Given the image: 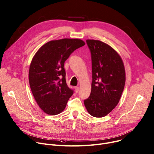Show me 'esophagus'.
<instances>
[{
	"instance_id": "esophagus-1",
	"label": "esophagus",
	"mask_w": 154,
	"mask_h": 154,
	"mask_svg": "<svg viewBox=\"0 0 154 154\" xmlns=\"http://www.w3.org/2000/svg\"><path fill=\"white\" fill-rule=\"evenodd\" d=\"M75 92L76 93H78V91H79V87H78V86H76L75 88Z\"/></svg>"
}]
</instances>
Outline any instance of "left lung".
<instances>
[{"label":"left lung","instance_id":"8db88e82","mask_svg":"<svg viewBox=\"0 0 154 154\" xmlns=\"http://www.w3.org/2000/svg\"><path fill=\"white\" fill-rule=\"evenodd\" d=\"M92 61L91 91L84 101L88 112L103 117L119 103L125 83V72L121 56L109 45L87 40Z\"/></svg>","mask_w":154,"mask_h":154}]
</instances>
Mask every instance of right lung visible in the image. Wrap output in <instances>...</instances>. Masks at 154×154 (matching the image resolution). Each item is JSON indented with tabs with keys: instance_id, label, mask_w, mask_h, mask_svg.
<instances>
[{
	"instance_id": "1",
	"label": "right lung",
	"mask_w": 154,
	"mask_h": 154,
	"mask_svg": "<svg viewBox=\"0 0 154 154\" xmlns=\"http://www.w3.org/2000/svg\"><path fill=\"white\" fill-rule=\"evenodd\" d=\"M85 45L80 39L51 40L35 53L29 79L33 96L44 112L54 116L65 109L73 91L66 84L64 63L72 53Z\"/></svg>"
}]
</instances>
